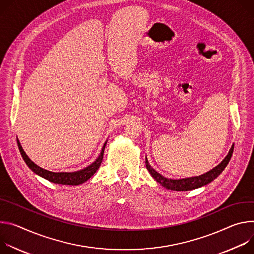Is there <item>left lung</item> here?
<instances>
[{
	"mask_svg": "<svg viewBox=\"0 0 254 254\" xmlns=\"http://www.w3.org/2000/svg\"><path fill=\"white\" fill-rule=\"evenodd\" d=\"M233 149H234V145H232L228 155L224 158V160L220 164H218L216 167H214L213 170H211L210 172H208L202 176H199V177L187 178V179H182V180H172V179L164 178L161 175H159L156 171L153 170V168L150 166V164L148 163L147 159H146L145 163H146L147 170L150 173V175L152 176V178L157 183H159L163 188H165L167 190H177V191H185V190H190L203 187V186L211 183L212 181H214L224 171V168L227 166V164L232 156Z\"/></svg>",
	"mask_w": 254,
	"mask_h": 254,
	"instance_id": "obj_1",
	"label": "left lung"
}]
</instances>
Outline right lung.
Returning a JSON list of instances; mask_svg holds the SVG:
<instances>
[{
	"mask_svg": "<svg viewBox=\"0 0 254 254\" xmlns=\"http://www.w3.org/2000/svg\"><path fill=\"white\" fill-rule=\"evenodd\" d=\"M18 143V147L20 150V153L24 159V161L26 162V164L29 166V168L31 171H33L36 175L46 179L47 181L54 183V184H61V185H71V186H76L79 184H82L84 182H87L97 171L98 168L101 165V162L103 160V155H104V149L106 146V143L104 144L101 154L100 156L96 159L95 162H93L91 165H89L88 167L83 168L81 171H77L74 173H52L49 171L44 170V168H41L40 166L36 165L32 160H30V158L26 155V153L24 152L19 140H17Z\"/></svg>",
	"mask_w": 254,
	"mask_h": 254,
	"instance_id": "1",
	"label": "right lung"
}]
</instances>
